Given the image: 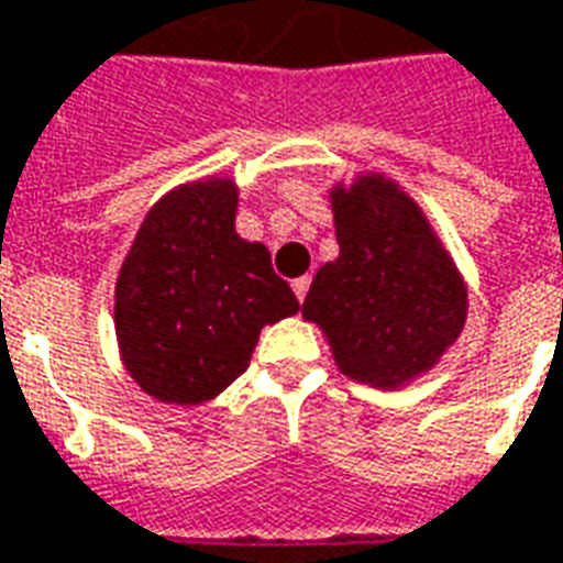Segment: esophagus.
<instances>
[{"label": "esophagus", "instance_id": "34e87169", "mask_svg": "<svg viewBox=\"0 0 563 563\" xmlns=\"http://www.w3.org/2000/svg\"><path fill=\"white\" fill-rule=\"evenodd\" d=\"M309 285H311V278L309 276H302V278H297V282H294V294H297V299L299 302H302V299H306V294H309Z\"/></svg>", "mask_w": 563, "mask_h": 563}]
</instances>
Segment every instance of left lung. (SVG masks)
Here are the masks:
<instances>
[{
    "label": "left lung",
    "instance_id": "8db88e82",
    "mask_svg": "<svg viewBox=\"0 0 563 563\" xmlns=\"http://www.w3.org/2000/svg\"><path fill=\"white\" fill-rule=\"evenodd\" d=\"M339 257L323 264L302 318L356 384L399 389L462 335L467 287L420 203L384 174L330 188Z\"/></svg>",
    "mask_w": 563,
    "mask_h": 563
}]
</instances>
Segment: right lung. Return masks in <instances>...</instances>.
Listing matches in <instances>:
<instances>
[{
  "mask_svg": "<svg viewBox=\"0 0 563 563\" xmlns=\"http://www.w3.org/2000/svg\"><path fill=\"white\" fill-rule=\"evenodd\" d=\"M240 188L207 176L152 203L119 266L113 323L122 366L152 399L200 405L249 368L266 323L299 302L264 242L236 233Z\"/></svg>",
  "mask_w": 563,
  "mask_h": 563,
  "instance_id": "right-lung-1",
  "label": "right lung"
}]
</instances>
